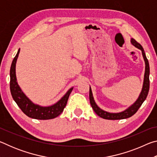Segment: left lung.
Returning <instances> with one entry per match:
<instances>
[{"label": "left lung", "instance_id": "8db88e82", "mask_svg": "<svg viewBox=\"0 0 157 157\" xmlns=\"http://www.w3.org/2000/svg\"><path fill=\"white\" fill-rule=\"evenodd\" d=\"M131 44L136 48L140 50L142 52V55L145 62V73H144V79H143V87L140 91L139 97L136 99V100L133 103L132 105H130L128 108L124 109L123 111L118 113H112L109 112V111H106L105 110L102 109L98 107L96 102H95L94 98L93 96V93L91 86L89 88V100L90 103L93 108V109L95 111L98 116H99L101 118L104 119H107V120H121V119H125L129 117L132 116L134 113H136L138 109L140 108V106L143 104V102L145 100L147 96L149 89H150V79H149V76H150V66H149L148 60L146 57L145 53L144 51V49L143 48L141 45L138 43V42L134 40V39H131L130 40Z\"/></svg>", "mask_w": 157, "mask_h": 157}]
</instances>
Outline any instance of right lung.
Returning <instances> with one entry per match:
<instances>
[{
  "label": "right lung",
  "mask_w": 157,
  "mask_h": 157,
  "mask_svg": "<svg viewBox=\"0 0 157 157\" xmlns=\"http://www.w3.org/2000/svg\"><path fill=\"white\" fill-rule=\"evenodd\" d=\"M19 52L20 49H18L17 55L12 61L10 68V91L13 99L21 111L30 118L38 119V120H49L56 118L63 112L73 87L68 89L66 94L59 100L52 105L44 107L34 103L26 96L17 82V75H16V63Z\"/></svg>",
  "instance_id": "obj_1"
}]
</instances>
